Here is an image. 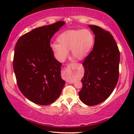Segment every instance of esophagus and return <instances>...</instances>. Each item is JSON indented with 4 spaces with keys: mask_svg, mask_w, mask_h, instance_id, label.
Segmentation results:
<instances>
[{
    "mask_svg": "<svg viewBox=\"0 0 134 134\" xmlns=\"http://www.w3.org/2000/svg\"><path fill=\"white\" fill-rule=\"evenodd\" d=\"M75 65V64L74 63H70L68 65H67V69L66 70L65 75V79L67 82L69 83H74V81H70V79H71V75H72V67H73V66Z\"/></svg>",
    "mask_w": 134,
    "mask_h": 134,
    "instance_id": "1",
    "label": "esophagus"
}]
</instances>
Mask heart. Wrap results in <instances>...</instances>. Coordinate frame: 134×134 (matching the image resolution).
<instances>
[{"instance_id":"heart-1","label":"heart","mask_w":134,"mask_h":134,"mask_svg":"<svg viewBox=\"0 0 134 134\" xmlns=\"http://www.w3.org/2000/svg\"><path fill=\"white\" fill-rule=\"evenodd\" d=\"M57 43L51 44L55 57L64 62L69 50L76 59L82 60L90 53L94 44V36L90 30H68L63 32L57 38Z\"/></svg>"}]
</instances>
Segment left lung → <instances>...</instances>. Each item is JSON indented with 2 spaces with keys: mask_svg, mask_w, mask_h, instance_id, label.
<instances>
[{
  "mask_svg": "<svg viewBox=\"0 0 134 134\" xmlns=\"http://www.w3.org/2000/svg\"><path fill=\"white\" fill-rule=\"evenodd\" d=\"M95 35L92 51L84 59L81 100L89 106L107 99L114 90L119 77L120 51L111 34L96 25H88Z\"/></svg>",
  "mask_w": 134,
  "mask_h": 134,
  "instance_id": "8db88e82",
  "label": "left lung"
}]
</instances>
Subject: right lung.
I'll return each mask as SVG.
<instances>
[{"instance_id":"right-lung-1","label":"right lung","mask_w":134,"mask_h":134,"mask_svg":"<svg viewBox=\"0 0 134 134\" xmlns=\"http://www.w3.org/2000/svg\"><path fill=\"white\" fill-rule=\"evenodd\" d=\"M65 24L58 21L34 29L18 39L13 68L18 87L29 100L48 105L61 94L65 81L61 78L62 64L54 57L50 40Z\"/></svg>"}]
</instances>
